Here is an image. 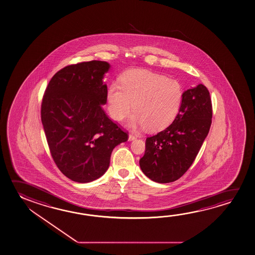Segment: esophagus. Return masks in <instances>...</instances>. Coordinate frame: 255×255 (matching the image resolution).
<instances>
[{"mask_svg":"<svg viewBox=\"0 0 255 255\" xmlns=\"http://www.w3.org/2000/svg\"><path fill=\"white\" fill-rule=\"evenodd\" d=\"M135 138H136L135 135H133V134H129V135H128V141H133V140H134Z\"/></svg>","mask_w":255,"mask_h":255,"instance_id":"esophagus-1","label":"esophagus"}]
</instances>
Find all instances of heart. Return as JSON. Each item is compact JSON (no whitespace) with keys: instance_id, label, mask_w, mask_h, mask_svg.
<instances>
[{"instance_id":"1","label":"heart","mask_w":255,"mask_h":255,"mask_svg":"<svg viewBox=\"0 0 255 255\" xmlns=\"http://www.w3.org/2000/svg\"><path fill=\"white\" fill-rule=\"evenodd\" d=\"M182 88L175 80L147 70L135 69L123 74L121 85L113 84L107 93V109L115 122L135 112L128 122L131 128L163 129L177 115Z\"/></svg>"}]
</instances>
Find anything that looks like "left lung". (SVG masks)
Segmentation results:
<instances>
[{
  "label": "left lung",
  "mask_w": 255,
  "mask_h": 255,
  "mask_svg": "<svg viewBox=\"0 0 255 255\" xmlns=\"http://www.w3.org/2000/svg\"><path fill=\"white\" fill-rule=\"evenodd\" d=\"M212 116V101L206 86L198 84L184 91L173 123L146 139L145 152L139 161L142 173L159 183L182 177L208 134Z\"/></svg>",
  "instance_id": "left-lung-1"
}]
</instances>
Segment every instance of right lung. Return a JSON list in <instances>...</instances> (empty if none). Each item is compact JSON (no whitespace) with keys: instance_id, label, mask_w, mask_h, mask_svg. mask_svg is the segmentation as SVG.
Masks as SVG:
<instances>
[{"instance_id":"1","label":"right lung","mask_w":255,"mask_h":255,"mask_svg":"<svg viewBox=\"0 0 255 255\" xmlns=\"http://www.w3.org/2000/svg\"><path fill=\"white\" fill-rule=\"evenodd\" d=\"M105 61L65 66L49 81L41 103V122L54 161L73 182H90L110 166L111 154L128 135L110 120L103 79Z\"/></svg>"}]
</instances>
